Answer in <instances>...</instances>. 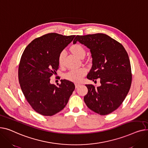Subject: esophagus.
Returning a JSON list of instances; mask_svg holds the SVG:
<instances>
[{"label":"esophagus","mask_w":148,"mask_h":148,"mask_svg":"<svg viewBox=\"0 0 148 148\" xmlns=\"http://www.w3.org/2000/svg\"><path fill=\"white\" fill-rule=\"evenodd\" d=\"M75 87H76V88L79 87V86L81 85V84H80L79 83H75Z\"/></svg>","instance_id":"obj_1"}]
</instances>
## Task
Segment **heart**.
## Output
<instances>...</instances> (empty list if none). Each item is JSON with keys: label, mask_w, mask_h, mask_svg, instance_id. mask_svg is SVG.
Segmentation results:
<instances>
[{"label": "heart", "mask_w": 148, "mask_h": 148, "mask_svg": "<svg viewBox=\"0 0 148 148\" xmlns=\"http://www.w3.org/2000/svg\"><path fill=\"white\" fill-rule=\"evenodd\" d=\"M72 53L77 57H80L82 55H85V49L84 47L80 44H75L71 47ZM64 51H63L61 53L58 57V63L60 64H62L63 62V58L64 56ZM86 73V69L85 68H79L77 69H73V70L69 72L66 75L65 77L67 79L71 81L77 82L79 81Z\"/></svg>", "instance_id": "b5f03b06"}]
</instances>
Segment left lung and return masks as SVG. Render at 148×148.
I'll use <instances>...</instances> for the list:
<instances>
[{
  "label": "left lung",
  "mask_w": 148,
  "mask_h": 148,
  "mask_svg": "<svg viewBox=\"0 0 148 148\" xmlns=\"http://www.w3.org/2000/svg\"><path fill=\"white\" fill-rule=\"evenodd\" d=\"M77 42L90 49L92 67L86 77L100 78L101 85L95 88L85 85L88 93L84 100L88 108L101 115L115 110L122 104L132 84V71L128 55L120 43L107 34L96 33L77 35Z\"/></svg>",
  "instance_id": "8db88e82"
}]
</instances>
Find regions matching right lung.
<instances>
[{"instance_id": "obj_1", "label": "right lung", "mask_w": 148, "mask_h": 148, "mask_svg": "<svg viewBox=\"0 0 148 148\" xmlns=\"http://www.w3.org/2000/svg\"><path fill=\"white\" fill-rule=\"evenodd\" d=\"M75 35L48 33L34 39L24 49L18 67L22 92L32 108L43 116H52L64 109L75 88L74 84L62 79L58 86L50 77L58 68V57Z\"/></svg>"}]
</instances>
